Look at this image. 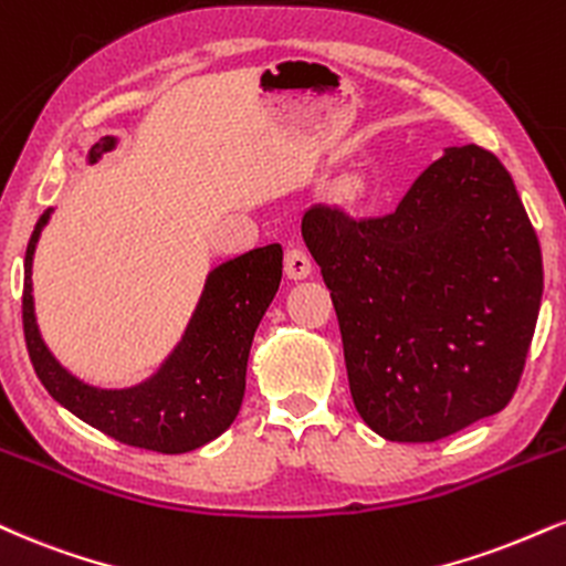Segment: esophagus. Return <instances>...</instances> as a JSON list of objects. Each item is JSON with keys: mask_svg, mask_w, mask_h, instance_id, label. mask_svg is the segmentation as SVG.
<instances>
[{"mask_svg": "<svg viewBox=\"0 0 566 566\" xmlns=\"http://www.w3.org/2000/svg\"><path fill=\"white\" fill-rule=\"evenodd\" d=\"M284 271L290 279H305L311 274V258L303 248H290L284 253Z\"/></svg>", "mask_w": 566, "mask_h": 566, "instance_id": "esophagus-1", "label": "esophagus"}]
</instances>
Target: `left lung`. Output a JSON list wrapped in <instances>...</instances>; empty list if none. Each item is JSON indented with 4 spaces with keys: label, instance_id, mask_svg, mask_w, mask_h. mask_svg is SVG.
<instances>
[{
    "label": "left lung",
    "instance_id": "8db88e82",
    "mask_svg": "<svg viewBox=\"0 0 566 566\" xmlns=\"http://www.w3.org/2000/svg\"><path fill=\"white\" fill-rule=\"evenodd\" d=\"M303 240L335 303L353 403L392 442H434L509 406L543 258L503 163L448 147L387 216L313 206Z\"/></svg>",
    "mask_w": 566,
    "mask_h": 566
}]
</instances>
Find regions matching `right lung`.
Returning <instances> with one entry per match:
<instances>
[{"instance_id":"1","label":"right lung","mask_w":566,"mask_h":566,"mask_svg":"<svg viewBox=\"0 0 566 566\" xmlns=\"http://www.w3.org/2000/svg\"><path fill=\"white\" fill-rule=\"evenodd\" d=\"M115 139L92 147L97 160ZM50 218H39L25 248L23 335L33 371L46 392L107 438L155 453H187L218 438L240 413L253 335L282 282V244L255 248L210 271L187 335L153 379L132 390H97L54 360L33 316L31 263Z\"/></svg>"}]
</instances>
